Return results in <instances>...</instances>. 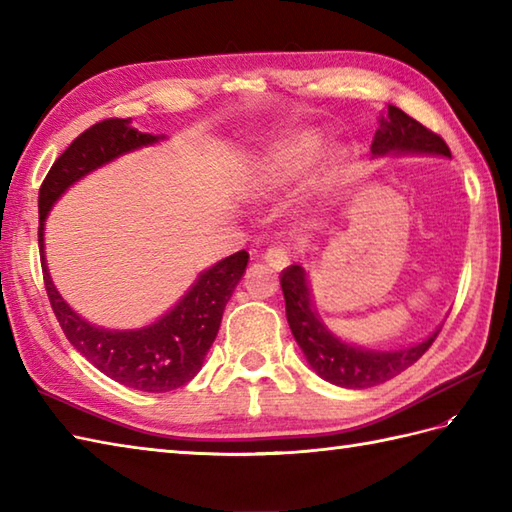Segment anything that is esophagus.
<instances>
[{"label": "esophagus", "mask_w": 512, "mask_h": 512, "mask_svg": "<svg viewBox=\"0 0 512 512\" xmlns=\"http://www.w3.org/2000/svg\"><path fill=\"white\" fill-rule=\"evenodd\" d=\"M264 259H266V264L273 266L275 270H284L290 264L288 248L281 246V244H273L270 248H266Z\"/></svg>", "instance_id": "obj_1"}]
</instances>
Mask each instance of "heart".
Returning <instances> with one entry per match:
<instances>
[{
  "mask_svg": "<svg viewBox=\"0 0 512 512\" xmlns=\"http://www.w3.org/2000/svg\"><path fill=\"white\" fill-rule=\"evenodd\" d=\"M321 151L323 140L317 132H299L268 151L259 162V182L270 189L288 187V184L308 176L319 162ZM336 171H339V165L334 160H325L319 182H330Z\"/></svg>",
  "mask_w": 512,
  "mask_h": 512,
  "instance_id": "obj_1",
  "label": "heart"
}]
</instances>
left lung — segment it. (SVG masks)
<instances>
[{"instance_id":"obj_1","label":"left lung","mask_w":512,"mask_h":512,"mask_svg":"<svg viewBox=\"0 0 512 512\" xmlns=\"http://www.w3.org/2000/svg\"><path fill=\"white\" fill-rule=\"evenodd\" d=\"M372 154H438L451 158L447 143L438 134H433L396 105H387V114L380 116V129H376L372 140ZM281 290H284L292 336L306 354L310 367L323 380L345 389H367L405 372L429 350L440 332L436 330L429 339L402 347V350H365V347L341 341L321 323L317 310L312 308L306 270L299 264L288 266L281 273Z\"/></svg>"}]
</instances>
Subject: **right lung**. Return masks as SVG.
<instances>
[{"label":"right lung","instance_id":"right-lung-1","mask_svg":"<svg viewBox=\"0 0 512 512\" xmlns=\"http://www.w3.org/2000/svg\"><path fill=\"white\" fill-rule=\"evenodd\" d=\"M162 138L165 136L138 132L132 127V118H105L72 140V145L54 160L39 189L43 284L63 334L68 336L74 350L88 358L99 372L125 387L149 391V394L178 389L200 372L204 356L220 330L226 303L246 273L248 253L239 250L200 273L187 295L158 321L138 330H105L79 317L54 288L43 255V224L52 204L74 182L127 151L154 145Z\"/></svg>","mask_w":512,"mask_h":512}]
</instances>
